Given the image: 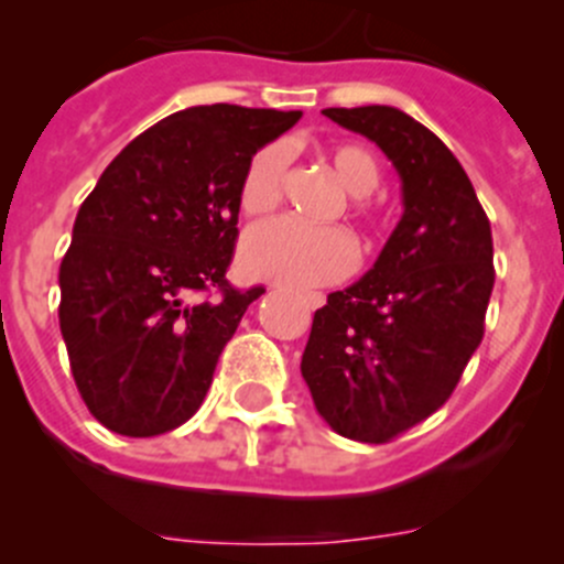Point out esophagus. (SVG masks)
<instances>
[{
  "label": "esophagus",
  "mask_w": 564,
  "mask_h": 564,
  "mask_svg": "<svg viewBox=\"0 0 564 564\" xmlns=\"http://www.w3.org/2000/svg\"><path fill=\"white\" fill-rule=\"evenodd\" d=\"M305 303H308V308L311 311H316V308H322L324 305V294H308V297H305Z\"/></svg>",
  "instance_id": "34e87169"
}]
</instances>
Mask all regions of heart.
Masks as SVG:
<instances>
[{"mask_svg":"<svg viewBox=\"0 0 564 564\" xmlns=\"http://www.w3.org/2000/svg\"><path fill=\"white\" fill-rule=\"evenodd\" d=\"M335 180L349 193V209L360 218H377L368 193L379 185L377 155L360 144H338L327 152ZM289 172L283 144H267L248 161L240 182V207L246 215H267L281 204ZM357 250L344 229H314L294 220H272L250 229L242 240L240 261L248 275L292 289H311L346 278Z\"/></svg>","mask_w":564,"mask_h":564,"instance_id":"1","label":"heart"}]
</instances>
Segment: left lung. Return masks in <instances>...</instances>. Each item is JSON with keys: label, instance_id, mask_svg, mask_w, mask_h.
I'll return each instance as SVG.
<instances>
[{"label": "left lung", "instance_id": "1", "mask_svg": "<svg viewBox=\"0 0 564 564\" xmlns=\"http://www.w3.org/2000/svg\"><path fill=\"white\" fill-rule=\"evenodd\" d=\"M401 176L403 215L371 270L314 314L305 384L335 434L395 440L456 390L494 289L491 224L440 135L392 106L324 108Z\"/></svg>", "mask_w": 564, "mask_h": 564}]
</instances>
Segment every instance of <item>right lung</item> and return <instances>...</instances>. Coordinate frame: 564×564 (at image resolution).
Masks as SVG:
<instances>
[{
	"mask_svg": "<svg viewBox=\"0 0 564 564\" xmlns=\"http://www.w3.org/2000/svg\"><path fill=\"white\" fill-rule=\"evenodd\" d=\"M300 117L176 111L135 135L84 198L59 267V329L84 403L113 434H166L202 406L220 351L264 294L226 281L242 174Z\"/></svg>",
	"mask_w": 564,
	"mask_h": 564,
	"instance_id": "add662e5",
	"label": "right lung"
}]
</instances>
